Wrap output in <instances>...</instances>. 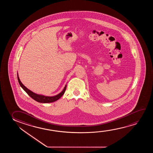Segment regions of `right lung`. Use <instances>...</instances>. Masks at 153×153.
I'll use <instances>...</instances> for the list:
<instances>
[{
	"instance_id": "obj_1",
	"label": "right lung",
	"mask_w": 153,
	"mask_h": 153,
	"mask_svg": "<svg viewBox=\"0 0 153 153\" xmlns=\"http://www.w3.org/2000/svg\"><path fill=\"white\" fill-rule=\"evenodd\" d=\"M17 76H18V80L19 84H20V85L22 88L23 90H25V92L27 93V94L30 97H31L32 98L34 99V100L36 101L37 102H39L44 103H45L53 102L54 101H56L58 99L61 98V97L63 96L64 94V92H65L66 89V85L63 91L62 92H60L59 94H57V95L54 96H43V95L36 94V93H34L33 92H32L31 90L28 89L25 86H24L22 83L21 82L20 79H19L18 74H17Z\"/></svg>"
}]
</instances>
